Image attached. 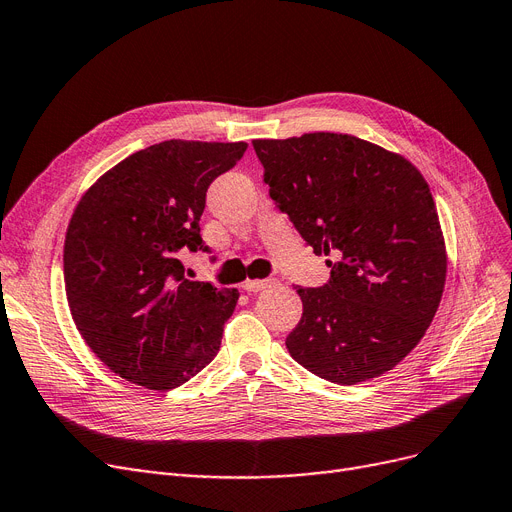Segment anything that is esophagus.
I'll return each mask as SVG.
<instances>
[{
  "label": "esophagus",
  "mask_w": 512,
  "mask_h": 512,
  "mask_svg": "<svg viewBox=\"0 0 512 512\" xmlns=\"http://www.w3.org/2000/svg\"><path fill=\"white\" fill-rule=\"evenodd\" d=\"M276 284L278 282L272 280V278H268V280H247V282H242V288H244V291H249V293H259V291H265V288H272Z\"/></svg>",
  "instance_id": "obj_1"
}]
</instances>
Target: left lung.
Here are the masks:
<instances>
[{
    "mask_svg": "<svg viewBox=\"0 0 512 512\" xmlns=\"http://www.w3.org/2000/svg\"><path fill=\"white\" fill-rule=\"evenodd\" d=\"M276 207L326 261L324 286H295L303 316L286 349L337 385L381 376L425 337L446 284V242L429 184L347 133L253 140Z\"/></svg>",
    "mask_w": 512,
    "mask_h": 512,
    "instance_id": "left-lung-1",
    "label": "left lung"
}]
</instances>
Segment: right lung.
I'll return each mask as SVG.
<instances>
[{
  "mask_svg": "<svg viewBox=\"0 0 512 512\" xmlns=\"http://www.w3.org/2000/svg\"><path fill=\"white\" fill-rule=\"evenodd\" d=\"M244 150V142L154 144L79 201L64 240L66 299L85 343L121 379L169 391L217 355L238 291L188 280L177 257L209 253L198 226L207 190Z\"/></svg>",
  "mask_w": 512,
  "mask_h": 512,
  "instance_id": "right-lung-1",
  "label": "right lung"
}]
</instances>
